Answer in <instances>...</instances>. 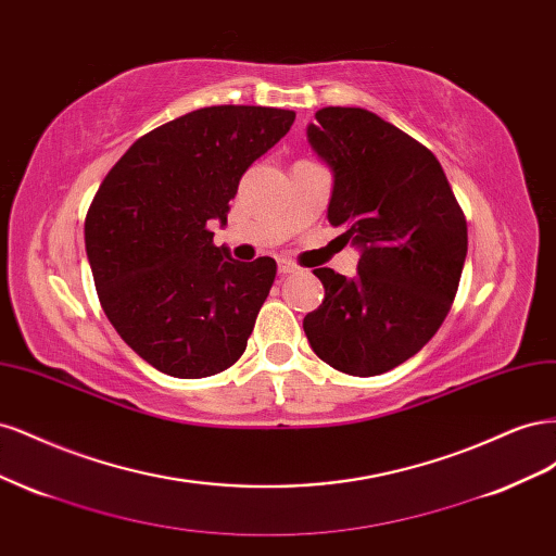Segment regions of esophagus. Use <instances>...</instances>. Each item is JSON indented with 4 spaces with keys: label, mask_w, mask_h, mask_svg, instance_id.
Instances as JSON below:
<instances>
[{
    "label": "esophagus",
    "mask_w": 556,
    "mask_h": 556,
    "mask_svg": "<svg viewBox=\"0 0 556 556\" xmlns=\"http://www.w3.org/2000/svg\"><path fill=\"white\" fill-rule=\"evenodd\" d=\"M296 271V264H292L290 260H278V274L280 276H290Z\"/></svg>",
    "instance_id": "obj_1"
}]
</instances>
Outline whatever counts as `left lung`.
<instances>
[{
  "label": "left lung",
  "instance_id": "1",
  "mask_svg": "<svg viewBox=\"0 0 556 556\" xmlns=\"http://www.w3.org/2000/svg\"><path fill=\"white\" fill-rule=\"evenodd\" d=\"M308 143L333 174L327 217L357 245V276L315 268L325 299L304 317L315 355L348 376H380L422 350L459 288L466 217L441 162L366 109L327 106Z\"/></svg>",
  "mask_w": 556,
  "mask_h": 556
}]
</instances>
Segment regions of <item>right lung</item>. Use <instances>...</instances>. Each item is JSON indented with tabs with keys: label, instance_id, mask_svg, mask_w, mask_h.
Wrapping results in <instances>:
<instances>
[{
	"label": "right lung",
	"instance_id": "add662e5",
	"mask_svg": "<svg viewBox=\"0 0 556 556\" xmlns=\"http://www.w3.org/2000/svg\"><path fill=\"white\" fill-rule=\"evenodd\" d=\"M294 111L208 106L134 141L99 185L86 252L102 308L141 359L174 378L237 362L276 278V260L239 262L213 245L248 166Z\"/></svg>",
	"mask_w": 556,
	"mask_h": 556
}]
</instances>
